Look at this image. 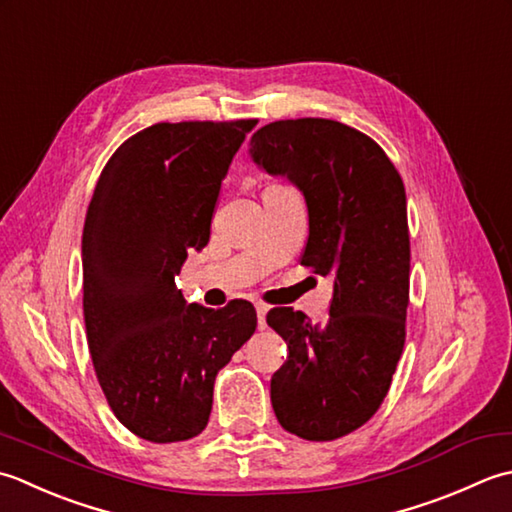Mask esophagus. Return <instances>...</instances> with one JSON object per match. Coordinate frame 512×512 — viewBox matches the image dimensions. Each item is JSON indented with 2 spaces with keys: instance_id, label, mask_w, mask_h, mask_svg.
Here are the masks:
<instances>
[{
  "instance_id": "34e87169",
  "label": "esophagus",
  "mask_w": 512,
  "mask_h": 512,
  "mask_svg": "<svg viewBox=\"0 0 512 512\" xmlns=\"http://www.w3.org/2000/svg\"><path fill=\"white\" fill-rule=\"evenodd\" d=\"M267 311L269 307L265 305V302H256V316H258V329H265L267 327Z\"/></svg>"
}]
</instances>
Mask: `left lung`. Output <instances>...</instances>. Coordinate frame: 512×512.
Instances as JSON below:
<instances>
[{
  "mask_svg": "<svg viewBox=\"0 0 512 512\" xmlns=\"http://www.w3.org/2000/svg\"><path fill=\"white\" fill-rule=\"evenodd\" d=\"M249 154L305 196L309 238L300 265L333 278L325 325L291 307L267 314L289 349L271 378V406L302 440H336L380 409L404 349L411 269L404 183L378 143L331 119L267 123Z\"/></svg>",
  "mask_w": 512,
  "mask_h": 512,
  "instance_id": "1",
  "label": "left lung"
}]
</instances>
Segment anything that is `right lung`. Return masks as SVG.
Returning <instances> with one entry per match:
<instances>
[{"label":"right lung","instance_id":"right-lung-1","mask_svg":"<svg viewBox=\"0 0 512 512\" xmlns=\"http://www.w3.org/2000/svg\"><path fill=\"white\" fill-rule=\"evenodd\" d=\"M256 119L154 123L103 168L81 238L83 320L117 420L183 442L212 411L216 373L256 331L247 300L187 305L174 276L210 241L221 183Z\"/></svg>","mask_w":512,"mask_h":512}]
</instances>
